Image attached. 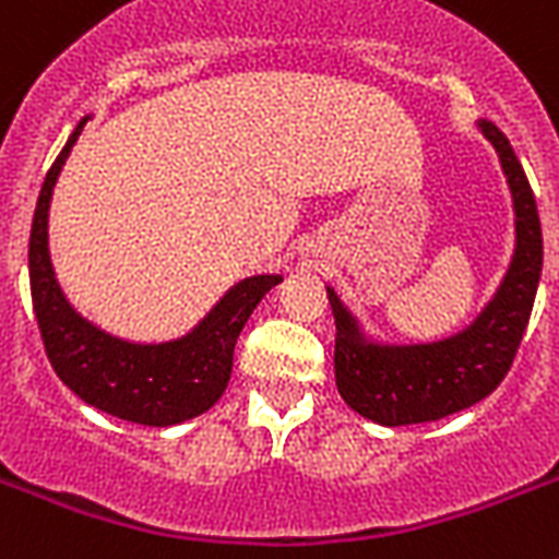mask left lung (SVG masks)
Listing matches in <instances>:
<instances>
[{"instance_id": "obj_1", "label": "left lung", "mask_w": 559, "mask_h": 559, "mask_svg": "<svg viewBox=\"0 0 559 559\" xmlns=\"http://www.w3.org/2000/svg\"><path fill=\"white\" fill-rule=\"evenodd\" d=\"M479 131L500 154L516 215L514 258L479 319L468 330L433 344H376L367 342L353 312L326 287L335 316L338 393L365 419L388 428L437 421L491 396L514 365L528 326L543 272L537 201L506 134L488 120H479Z\"/></svg>"}]
</instances>
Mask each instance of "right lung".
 <instances>
[{"instance_id":"add662e5","label":"right lung","mask_w":559,"mask_h":559,"mask_svg":"<svg viewBox=\"0 0 559 559\" xmlns=\"http://www.w3.org/2000/svg\"><path fill=\"white\" fill-rule=\"evenodd\" d=\"M88 117L80 120L66 148L45 175L28 243L31 298L48 361L85 405L117 419L169 428L194 419L224 396L233 376L235 342L261 298L281 275H252L235 284L206 319L183 338L134 344L99 330L68 304L48 252V209L53 183Z\"/></svg>"}]
</instances>
